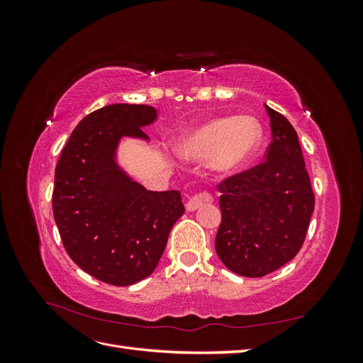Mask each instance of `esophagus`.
I'll return each mask as SVG.
<instances>
[{"label": "esophagus", "mask_w": 363, "mask_h": 363, "mask_svg": "<svg viewBox=\"0 0 363 363\" xmlns=\"http://www.w3.org/2000/svg\"><path fill=\"white\" fill-rule=\"evenodd\" d=\"M213 195L208 194V192H200L194 195L192 199L188 200V203H186V211L188 212H195L199 211V208L203 206V204H208V203H213Z\"/></svg>", "instance_id": "obj_1"}]
</instances>
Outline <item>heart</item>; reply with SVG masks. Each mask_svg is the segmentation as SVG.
Segmentation results:
<instances>
[{
  "instance_id": "obj_1",
  "label": "heart",
  "mask_w": 363,
  "mask_h": 363,
  "mask_svg": "<svg viewBox=\"0 0 363 363\" xmlns=\"http://www.w3.org/2000/svg\"><path fill=\"white\" fill-rule=\"evenodd\" d=\"M262 139V125L256 118L221 116L183 136L177 152L186 160H208L219 174H235L256 157Z\"/></svg>"
}]
</instances>
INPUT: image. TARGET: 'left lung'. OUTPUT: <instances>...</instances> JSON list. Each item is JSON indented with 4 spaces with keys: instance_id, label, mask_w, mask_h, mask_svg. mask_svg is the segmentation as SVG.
I'll list each match as a JSON object with an SVG mask.
<instances>
[{
    "instance_id": "obj_1",
    "label": "left lung",
    "mask_w": 363,
    "mask_h": 363,
    "mask_svg": "<svg viewBox=\"0 0 363 363\" xmlns=\"http://www.w3.org/2000/svg\"><path fill=\"white\" fill-rule=\"evenodd\" d=\"M272 140L267 160L218 186L221 225L215 239L224 265L244 277H263L300 251L315 207L295 128L265 104Z\"/></svg>"
}]
</instances>
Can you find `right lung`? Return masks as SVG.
<instances>
[{"label":"right lung","mask_w":363,"mask_h":363,"mask_svg":"<svg viewBox=\"0 0 363 363\" xmlns=\"http://www.w3.org/2000/svg\"><path fill=\"white\" fill-rule=\"evenodd\" d=\"M145 104H112L84 116L62 150L52 213L65 250L96 280L128 286L155 271L172 225L184 213L179 191H147L119 167L123 138L150 140Z\"/></svg>","instance_id":"1"}]
</instances>
